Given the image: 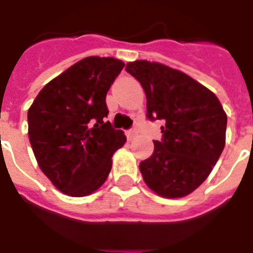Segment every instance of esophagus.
Segmentation results:
<instances>
[{
  "instance_id": "obj_1",
  "label": "esophagus",
  "mask_w": 253,
  "mask_h": 253,
  "mask_svg": "<svg viewBox=\"0 0 253 253\" xmlns=\"http://www.w3.org/2000/svg\"><path fill=\"white\" fill-rule=\"evenodd\" d=\"M126 135H127V138H128V140H132V139L138 135V130H136V128H131V130L127 131Z\"/></svg>"
}]
</instances>
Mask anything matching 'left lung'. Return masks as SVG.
<instances>
[{"instance_id": "obj_1", "label": "left lung", "mask_w": 253, "mask_h": 253, "mask_svg": "<svg viewBox=\"0 0 253 253\" xmlns=\"http://www.w3.org/2000/svg\"><path fill=\"white\" fill-rule=\"evenodd\" d=\"M126 71L144 89L147 118L164 122L162 140L139 166L143 180L159 196H188L223 151L227 115L211 90L184 72L147 60L128 63Z\"/></svg>"}]
</instances>
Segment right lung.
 Instances as JSON below:
<instances>
[{
	"label": "right lung",
	"instance_id": "1",
	"mask_svg": "<svg viewBox=\"0 0 253 253\" xmlns=\"http://www.w3.org/2000/svg\"><path fill=\"white\" fill-rule=\"evenodd\" d=\"M125 63L89 56L45 85L27 113L29 139L42 172L60 192L84 197L106 181L126 142L105 118L106 93Z\"/></svg>",
	"mask_w": 253,
	"mask_h": 253
}]
</instances>
